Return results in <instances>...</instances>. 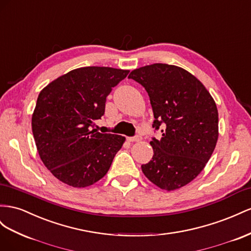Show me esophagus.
<instances>
[{"instance_id": "obj_1", "label": "esophagus", "mask_w": 251, "mask_h": 251, "mask_svg": "<svg viewBox=\"0 0 251 251\" xmlns=\"http://www.w3.org/2000/svg\"><path fill=\"white\" fill-rule=\"evenodd\" d=\"M127 140L128 141H139V140H141V137L139 136V135H136V136H134V137H127Z\"/></svg>"}]
</instances>
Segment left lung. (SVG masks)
<instances>
[{
	"instance_id": "8db88e82",
	"label": "left lung",
	"mask_w": 251,
	"mask_h": 251,
	"mask_svg": "<svg viewBox=\"0 0 251 251\" xmlns=\"http://www.w3.org/2000/svg\"><path fill=\"white\" fill-rule=\"evenodd\" d=\"M128 78L145 87L152 105L154 155L141 170L164 190L193 180L211 157L219 137V113L211 95L199 79L181 67L155 63L131 72Z\"/></svg>"
}]
</instances>
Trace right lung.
I'll list each match as a JSON object with an SVG mask.
<instances>
[{"mask_svg": "<svg viewBox=\"0 0 251 251\" xmlns=\"http://www.w3.org/2000/svg\"><path fill=\"white\" fill-rule=\"evenodd\" d=\"M130 71L86 66L57 78L40 92L31 118L45 167L64 184L84 188L109 171L126 138L94 128L113 87Z\"/></svg>", "mask_w": 251, "mask_h": 251, "instance_id": "obj_1", "label": "right lung"}]
</instances>
